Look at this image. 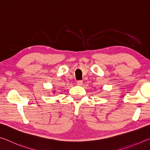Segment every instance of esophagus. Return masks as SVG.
I'll list each match as a JSON object with an SVG mask.
<instances>
[{"label":"esophagus","mask_w":150,"mask_h":150,"mask_svg":"<svg viewBox=\"0 0 150 150\" xmlns=\"http://www.w3.org/2000/svg\"><path fill=\"white\" fill-rule=\"evenodd\" d=\"M82 83H83L82 80H78L77 82V85H78V86H82Z\"/></svg>","instance_id":"1"}]
</instances>
